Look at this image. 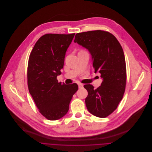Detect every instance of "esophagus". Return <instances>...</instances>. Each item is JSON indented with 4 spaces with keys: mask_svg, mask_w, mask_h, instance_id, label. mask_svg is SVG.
I'll list each match as a JSON object with an SVG mask.
<instances>
[{
    "mask_svg": "<svg viewBox=\"0 0 152 152\" xmlns=\"http://www.w3.org/2000/svg\"><path fill=\"white\" fill-rule=\"evenodd\" d=\"M78 86L79 88H82L83 87V84L81 83H78Z\"/></svg>",
    "mask_w": 152,
    "mask_h": 152,
    "instance_id": "34e87169",
    "label": "esophagus"
}]
</instances>
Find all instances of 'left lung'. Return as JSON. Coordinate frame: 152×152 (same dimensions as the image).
<instances>
[{
	"instance_id": "left-lung-1",
	"label": "left lung",
	"mask_w": 152,
	"mask_h": 152,
	"mask_svg": "<svg viewBox=\"0 0 152 152\" xmlns=\"http://www.w3.org/2000/svg\"><path fill=\"white\" fill-rule=\"evenodd\" d=\"M74 42L89 52L94 73H100L102 79L96 89L91 84L84 86L88 93L85 100L87 109L96 117H106L116 110L125 89L126 71L123 48L115 36L101 30L78 33Z\"/></svg>"
}]
</instances>
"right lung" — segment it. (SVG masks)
<instances>
[{"label": "right lung", "instance_id": "1", "mask_svg": "<svg viewBox=\"0 0 152 152\" xmlns=\"http://www.w3.org/2000/svg\"><path fill=\"white\" fill-rule=\"evenodd\" d=\"M75 34H48L35 44L29 55L28 87L40 113L50 120H57L67 113L73 95L78 90L76 83H58L65 53Z\"/></svg>", "mask_w": 152, "mask_h": 152}]
</instances>
